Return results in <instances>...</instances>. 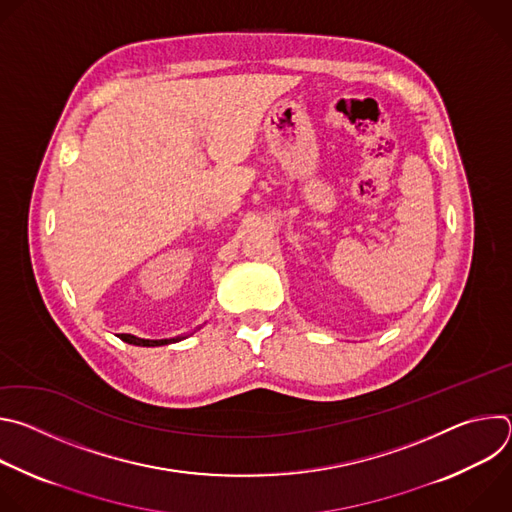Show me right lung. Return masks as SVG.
<instances>
[{
  "label": "right lung",
  "instance_id": "obj_1",
  "mask_svg": "<svg viewBox=\"0 0 512 512\" xmlns=\"http://www.w3.org/2000/svg\"><path fill=\"white\" fill-rule=\"evenodd\" d=\"M119 338L127 344H133V346H164V344H174V342H180L188 336H176V338H162V340H150V338H139V336H133V334H119Z\"/></svg>",
  "mask_w": 512,
  "mask_h": 512
}]
</instances>
